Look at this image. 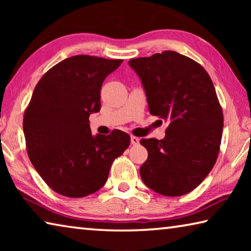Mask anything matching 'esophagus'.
<instances>
[{"instance_id":"obj_1","label":"esophagus","mask_w":251,"mask_h":251,"mask_svg":"<svg viewBox=\"0 0 251 251\" xmlns=\"http://www.w3.org/2000/svg\"><path fill=\"white\" fill-rule=\"evenodd\" d=\"M130 143L133 145H138L139 144V138L136 137V136H130Z\"/></svg>"}]
</instances>
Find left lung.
<instances>
[{"instance_id": "left-lung-1", "label": "left lung", "mask_w": 251, "mask_h": 251, "mask_svg": "<svg viewBox=\"0 0 251 251\" xmlns=\"http://www.w3.org/2000/svg\"><path fill=\"white\" fill-rule=\"evenodd\" d=\"M145 90L151 115L167 121L165 138L142 139L148 158L139 173L148 188L181 196L201 184L217 159L223 109L210 76L174 50L128 62Z\"/></svg>"}]
</instances>
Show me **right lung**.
Listing matches in <instances>:
<instances>
[{"label": "right lung", "instance_id": "1", "mask_svg": "<svg viewBox=\"0 0 251 251\" xmlns=\"http://www.w3.org/2000/svg\"><path fill=\"white\" fill-rule=\"evenodd\" d=\"M123 59L76 55L46 72L24 113L23 130L34 168L54 192L72 198L105 185L113 161L129 146L122 130L92 135L104 79Z\"/></svg>", "mask_w": 251, "mask_h": 251}]
</instances>
